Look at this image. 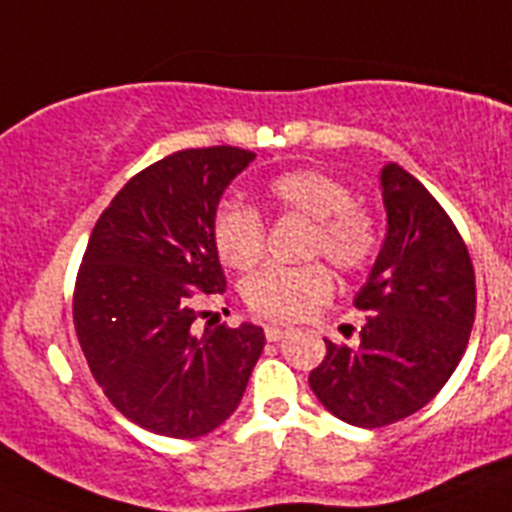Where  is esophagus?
I'll use <instances>...</instances> for the list:
<instances>
[{
  "label": "esophagus",
  "instance_id": "obj_1",
  "mask_svg": "<svg viewBox=\"0 0 512 512\" xmlns=\"http://www.w3.org/2000/svg\"><path fill=\"white\" fill-rule=\"evenodd\" d=\"M264 333H266V341H282V338L289 333V328H284V325H277V323H271V325H266Z\"/></svg>",
  "mask_w": 512,
  "mask_h": 512
}]
</instances>
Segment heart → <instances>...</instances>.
I'll return each instance as SVG.
<instances>
[{
    "instance_id": "heart-1",
    "label": "heart",
    "mask_w": 512,
    "mask_h": 512,
    "mask_svg": "<svg viewBox=\"0 0 512 512\" xmlns=\"http://www.w3.org/2000/svg\"><path fill=\"white\" fill-rule=\"evenodd\" d=\"M266 197L279 212L312 220L307 253L343 271H359L372 264L379 233L372 215L354 205V194L341 179L320 169H289L266 182ZM212 241L225 264L251 269L266 248L264 220L256 207L225 200L212 217ZM333 292V277L323 264H269L243 282V300L256 315L274 323L305 318Z\"/></svg>"
}]
</instances>
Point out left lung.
<instances>
[{
	"label": "left lung",
	"instance_id": "obj_1",
	"mask_svg": "<svg viewBox=\"0 0 512 512\" xmlns=\"http://www.w3.org/2000/svg\"><path fill=\"white\" fill-rule=\"evenodd\" d=\"M387 235L354 305L369 312L359 346H336L310 372L328 413L382 428L418 413L459 366L477 307L474 266L451 217L413 174L379 171Z\"/></svg>",
	"mask_w": 512,
	"mask_h": 512
}]
</instances>
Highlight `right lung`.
Here are the masks:
<instances>
[{
    "mask_svg": "<svg viewBox=\"0 0 512 512\" xmlns=\"http://www.w3.org/2000/svg\"><path fill=\"white\" fill-rule=\"evenodd\" d=\"M253 158L233 146L161 158L115 194L81 259V351L107 400L158 436L200 438L225 423L264 351L253 323L194 330L197 300L225 292L212 217Z\"/></svg>",
    "mask_w": 512,
    "mask_h": 512,
    "instance_id": "obj_1",
    "label": "right lung"
}]
</instances>
